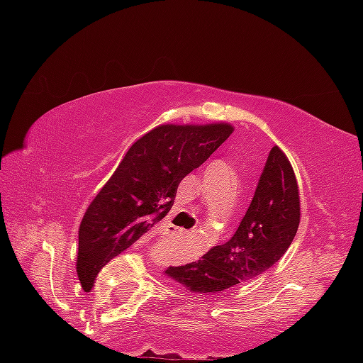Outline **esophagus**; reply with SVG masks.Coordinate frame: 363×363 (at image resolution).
I'll return each mask as SVG.
<instances>
[{
	"label": "esophagus",
	"mask_w": 363,
	"mask_h": 363,
	"mask_svg": "<svg viewBox=\"0 0 363 363\" xmlns=\"http://www.w3.org/2000/svg\"><path fill=\"white\" fill-rule=\"evenodd\" d=\"M167 232H169V235H172V237H182V235H186V230H184V228L176 227V225H170Z\"/></svg>",
	"instance_id": "1"
}]
</instances>
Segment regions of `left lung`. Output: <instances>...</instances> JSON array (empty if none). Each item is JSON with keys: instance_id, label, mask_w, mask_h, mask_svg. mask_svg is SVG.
Instances as JSON below:
<instances>
[{"instance_id": "8db88e82", "label": "left lung", "mask_w": 363, "mask_h": 363, "mask_svg": "<svg viewBox=\"0 0 363 363\" xmlns=\"http://www.w3.org/2000/svg\"><path fill=\"white\" fill-rule=\"evenodd\" d=\"M301 223V196L290 160L273 147L256 193L232 239L165 274L194 294H218L269 269L290 247Z\"/></svg>"}]
</instances>
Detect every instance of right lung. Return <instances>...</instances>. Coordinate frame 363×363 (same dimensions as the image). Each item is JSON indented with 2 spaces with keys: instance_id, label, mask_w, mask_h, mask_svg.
Masks as SVG:
<instances>
[{
  "instance_id": "1",
  "label": "right lung",
  "mask_w": 363,
  "mask_h": 363,
  "mask_svg": "<svg viewBox=\"0 0 363 363\" xmlns=\"http://www.w3.org/2000/svg\"><path fill=\"white\" fill-rule=\"evenodd\" d=\"M232 131L228 123L160 124L131 145L83 215L77 259L83 285L90 289L112 257L155 230L174 205L179 182Z\"/></svg>"
}]
</instances>
